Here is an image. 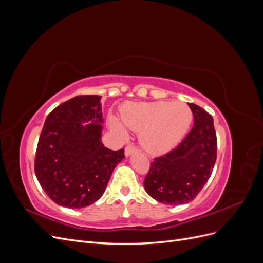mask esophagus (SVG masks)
Wrapping results in <instances>:
<instances>
[{"label": "esophagus", "mask_w": 263, "mask_h": 263, "mask_svg": "<svg viewBox=\"0 0 263 263\" xmlns=\"http://www.w3.org/2000/svg\"><path fill=\"white\" fill-rule=\"evenodd\" d=\"M135 153H137V148L135 147L134 145H128L126 148H125V155L126 157H128Z\"/></svg>", "instance_id": "esophagus-1"}]
</instances>
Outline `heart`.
Instances as JSON below:
<instances>
[{"label":"heart","instance_id":"b5f03b06","mask_svg":"<svg viewBox=\"0 0 263 263\" xmlns=\"http://www.w3.org/2000/svg\"><path fill=\"white\" fill-rule=\"evenodd\" d=\"M124 126L140 132L142 147L151 154L161 155L176 147L189 130L193 114L183 102H141L132 103L121 110ZM112 129L121 137L126 130L116 118L109 119Z\"/></svg>","mask_w":263,"mask_h":263}]
</instances>
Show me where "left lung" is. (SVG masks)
I'll return each mask as SVG.
<instances>
[{"label":"left lung","mask_w":263,"mask_h":263,"mask_svg":"<svg viewBox=\"0 0 263 263\" xmlns=\"http://www.w3.org/2000/svg\"><path fill=\"white\" fill-rule=\"evenodd\" d=\"M193 128L178 147L150 164L144 181L146 192L156 201L180 205L193 201L209 181L217 157V139L213 117L189 103Z\"/></svg>","instance_id":"left-lung-1"}]
</instances>
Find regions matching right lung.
I'll return each instance as SVG.
<instances>
[{"label":"right lung","mask_w":263,"mask_h":263,"mask_svg":"<svg viewBox=\"0 0 263 263\" xmlns=\"http://www.w3.org/2000/svg\"><path fill=\"white\" fill-rule=\"evenodd\" d=\"M100 95H79L47 116L36 156L35 173L49 198L69 209H82L104 193L124 149L102 144Z\"/></svg>","instance_id":"right-lung-1"}]
</instances>
